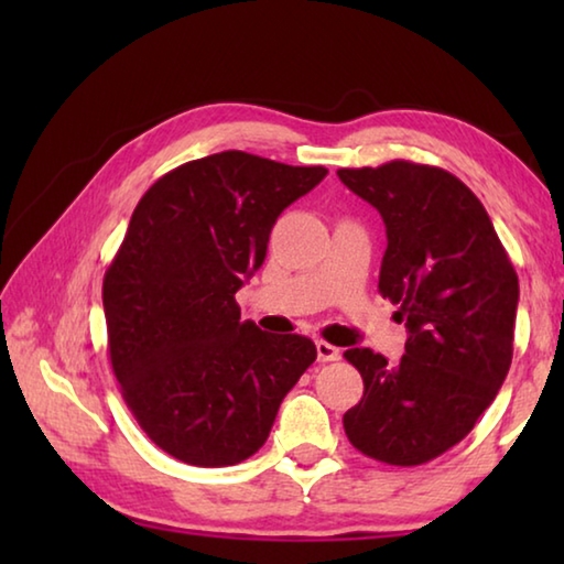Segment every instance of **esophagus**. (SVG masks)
Segmentation results:
<instances>
[{"mask_svg":"<svg viewBox=\"0 0 564 564\" xmlns=\"http://www.w3.org/2000/svg\"><path fill=\"white\" fill-rule=\"evenodd\" d=\"M316 350H318V360L321 362H330V360H338L340 358V350L336 346H330L326 340H318L316 343Z\"/></svg>","mask_w":564,"mask_h":564,"instance_id":"esophagus-1","label":"esophagus"}]
</instances>
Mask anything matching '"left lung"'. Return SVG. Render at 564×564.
<instances>
[{
    "label": "left lung",
    "instance_id": "8db88e82",
    "mask_svg": "<svg viewBox=\"0 0 564 564\" xmlns=\"http://www.w3.org/2000/svg\"><path fill=\"white\" fill-rule=\"evenodd\" d=\"M338 176L383 216L378 291L410 333L398 366L370 348L343 352L366 386L343 427L373 460L423 465L473 431L508 376L518 273L480 198L451 171L395 159Z\"/></svg>",
    "mask_w": 564,
    "mask_h": 564
}]
</instances>
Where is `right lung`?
Here are the masks:
<instances>
[{
    "instance_id": "obj_1",
    "label": "right lung",
    "mask_w": 564,
    "mask_h": 564,
    "mask_svg": "<svg viewBox=\"0 0 564 564\" xmlns=\"http://www.w3.org/2000/svg\"><path fill=\"white\" fill-rule=\"evenodd\" d=\"M326 174L221 151L169 171L133 208L104 273L109 360L141 431L176 460L251 457L316 360L311 338L241 321L236 291L261 269L275 218Z\"/></svg>"
}]
</instances>
